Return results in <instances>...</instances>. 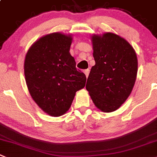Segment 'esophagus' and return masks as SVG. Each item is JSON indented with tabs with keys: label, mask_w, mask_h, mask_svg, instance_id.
<instances>
[{
	"label": "esophagus",
	"mask_w": 157,
	"mask_h": 157,
	"mask_svg": "<svg viewBox=\"0 0 157 157\" xmlns=\"http://www.w3.org/2000/svg\"><path fill=\"white\" fill-rule=\"evenodd\" d=\"M84 73H85V75H86V77H88V76H89V69H86V70H85Z\"/></svg>",
	"instance_id": "34e87169"
}]
</instances>
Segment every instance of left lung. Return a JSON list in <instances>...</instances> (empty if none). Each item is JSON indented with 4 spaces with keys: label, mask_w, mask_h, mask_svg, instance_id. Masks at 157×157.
<instances>
[{
    "label": "left lung",
    "mask_w": 157,
    "mask_h": 157,
    "mask_svg": "<svg viewBox=\"0 0 157 157\" xmlns=\"http://www.w3.org/2000/svg\"><path fill=\"white\" fill-rule=\"evenodd\" d=\"M92 41L95 65L86 88L98 109L111 113L132 92L138 70L136 54L126 40L113 33L93 35Z\"/></svg>",
    "instance_id": "8db88e82"
}]
</instances>
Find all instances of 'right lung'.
Listing matches in <instances>:
<instances>
[{"label": "right lung", "mask_w": 157, "mask_h": 157, "mask_svg": "<svg viewBox=\"0 0 157 157\" xmlns=\"http://www.w3.org/2000/svg\"><path fill=\"white\" fill-rule=\"evenodd\" d=\"M72 38L60 32L35 41L25 59V76L30 95L51 116L65 114L75 92L85 87L86 75L78 70L70 54Z\"/></svg>", "instance_id": "obj_1"}]
</instances>
